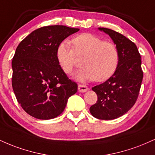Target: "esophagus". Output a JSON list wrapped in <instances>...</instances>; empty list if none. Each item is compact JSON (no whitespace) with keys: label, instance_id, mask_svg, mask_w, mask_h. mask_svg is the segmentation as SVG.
Here are the masks:
<instances>
[{"label":"esophagus","instance_id":"obj_1","mask_svg":"<svg viewBox=\"0 0 155 155\" xmlns=\"http://www.w3.org/2000/svg\"><path fill=\"white\" fill-rule=\"evenodd\" d=\"M78 90L80 92H85L88 90V87L85 85H82V84H79L78 86Z\"/></svg>","mask_w":155,"mask_h":155}]
</instances>
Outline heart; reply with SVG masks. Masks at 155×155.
<instances>
[{
	"label": "heart",
	"instance_id": "1",
	"mask_svg": "<svg viewBox=\"0 0 155 155\" xmlns=\"http://www.w3.org/2000/svg\"><path fill=\"white\" fill-rule=\"evenodd\" d=\"M73 49L67 42L59 44L56 51L58 64L65 74H72L76 56L83 58V68L76 73L75 79L81 82L95 80L104 81L116 71L120 62L118 48L111 42L104 41L91 33H82L71 40Z\"/></svg>",
	"mask_w": 155,
	"mask_h": 155
}]
</instances>
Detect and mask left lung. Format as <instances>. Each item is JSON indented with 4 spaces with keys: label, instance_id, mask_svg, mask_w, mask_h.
I'll return each mask as SVG.
<instances>
[{
    "label": "left lung",
    "instance_id": "left-lung-1",
    "mask_svg": "<svg viewBox=\"0 0 155 155\" xmlns=\"http://www.w3.org/2000/svg\"><path fill=\"white\" fill-rule=\"evenodd\" d=\"M98 30L109 35L118 48L120 62L109 79L92 88L97 101L90 111L99 120H111L127 113L136 103L143 79L141 60L136 44L123 35L108 28Z\"/></svg>",
    "mask_w": 155,
    "mask_h": 155
}]
</instances>
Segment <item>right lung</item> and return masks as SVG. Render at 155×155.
<instances>
[{"label": "right lung", "mask_w": 155, "mask_h": 155, "mask_svg": "<svg viewBox=\"0 0 155 155\" xmlns=\"http://www.w3.org/2000/svg\"><path fill=\"white\" fill-rule=\"evenodd\" d=\"M79 31L64 25L38 28L23 39L12 60V87L17 100L31 116L50 120L59 116L77 92L56 58L62 41Z\"/></svg>", "instance_id": "obj_1"}]
</instances>
